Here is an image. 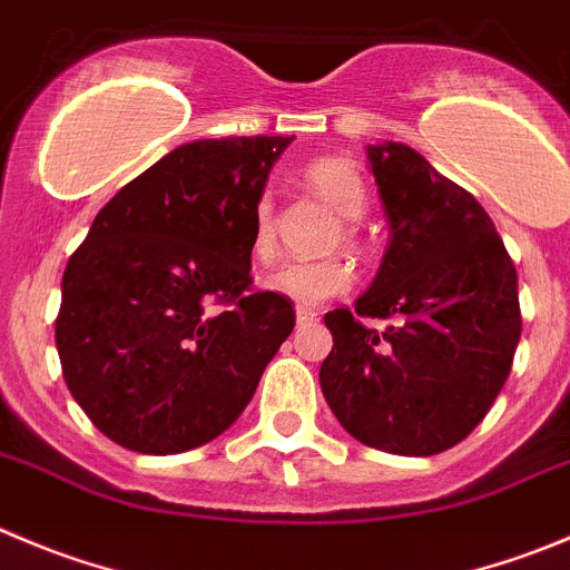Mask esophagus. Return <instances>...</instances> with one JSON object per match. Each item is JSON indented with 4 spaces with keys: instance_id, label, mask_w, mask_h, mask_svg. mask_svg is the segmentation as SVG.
Instances as JSON below:
<instances>
[{
    "instance_id": "esophagus-1",
    "label": "esophagus",
    "mask_w": 570,
    "mask_h": 570,
    "mask_svg": "<svg viewBox=\"0 0 570 570\" xmlns=\"http://www.w3.org/2000/svg\"><path fill=\"white\" fill-rule=\"evenodd\" d=\"M295 317H297V323H315L317 321V312L315 309H306V306H297Z\"/></svg>"
}]
</instances>
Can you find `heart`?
<instances>
[{
  "mask_svg": "<svg viewBox=\"0 0 570 570\" xmlns=\"http://www.w3.org/2000/svg\"><path fill=\"white\" fill-rule=\"evenodd\" d=\"M306 183L312 190L323 196L340 216H345L343 233H337V242H354L357 238V227L354 222L363 219L368 210V188L360 171L345 159H315L306 165L303 171ZM253 253L261 261H267L275 253V205L273 196L261 194L253 205ZM354 284V269L340 255H328V258L303 261L292 258L278 264L273 273L267 275V289L275 295H284L295 301L297 306H321V303L332 301V297L345 295Z\"/></svg>",
  "mask_w": 570,
  "mask_h": 570,
  "instance_id": "obj_1",
  "label": "heart"
}]
</instances>
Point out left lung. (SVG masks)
<instances>
[{
    "instance_id": "left-lung-1",
    "label": "left lung",
    "mask_w": 570,
    "mask_h": 570,
    "mask_svg": "<svg viewBox=\"0 0 570 570\" xmlns=\"http://www.w3.org/2000/svg\"><path fill=\"white\" fill-rule=\"evenodd\" d=\"M391 225L374 284L326 321L321 387L337 422L393 455H435L478 428L512 371L518 273L475 196L405 142L368 146ZM360 316H393L385 333Z\"/></svg>"
}]
</instances>
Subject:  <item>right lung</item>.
Listing matches in <instances>:
<instances>
[{"instance_id":"right-lung-1","label":"right lung","mask_w":570,"mask_h":570,"mask_svg":"<svg viewBox=\"0 0 570 570\" xmlns=\"http://www.w3.org/2000/svg\"><path fill=\"white\" fill-rule=\"evenodd\" d=\"M292 137L174 148L95 216L61 281L63 382L115 444L171 455L225 433L295 328L253 292V205Z\"/></svg>"}]
</instances>
